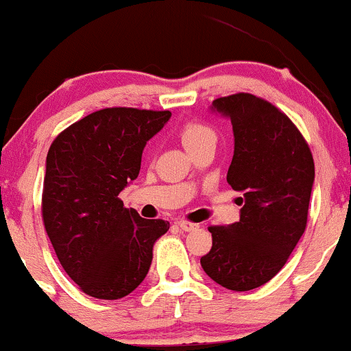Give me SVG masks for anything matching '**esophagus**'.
Wrapping results in <instances>:
<instances>
[{
    "label": "esophagus",
    "mask_w": 351,
    "mask_h": 351,
    "mask_svg": "<svg viewBox=\"0 0 351 351\" xmlns=\"http://www.w3.org/2000/svg\"><path fill=\"white\" fill-rule=\"evenodd\" d=\"M178 226L183 232H189V231H196V229L199 228V224L189 223V221H178Z\"/></svg>",
    "instance_id": "esophagus-1"
}]
</instances>
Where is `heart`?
<instances>
[{
  "label": "heart",
  "mask_w": 351,
  "mask_h": 351,
  "mask_svg": "<svg viewBox=\"0 0 351 351\" xmlns=\"http://www.w3.org/2000/svg\"><path fill=\"white\" fill-rule=\"evenodd\" d=\"M181 140L186 150L196 147V145L209 142V140H215L216 142V134L211 127L208 125L199 123V122H189L181 128Z\"/></svg>",
  "instance_id": "obj_1"
}]
</instances>
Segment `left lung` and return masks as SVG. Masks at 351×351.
I'll list each match as a JSON object with an SVG mask.
<instances>
[{"label":"left lung","mask_w":351,"mask_h":351,"mask_svg":"<svg viewBox=\"0 0 351 351\" xmlns=\"http://www.w3.org/2000/svg\"><path fill=\"white\" fill-rule=\"evenodd\" d=\"M209 110L231 120L228 183L241 193V217L209 228L213 247L201 267L229 291H252L284 267L304 234L315 167L304 136L272 104L234 94L216 99Z\"/></svg>","instance_id":"1"}]
</instances>
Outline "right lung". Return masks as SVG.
<instances>
[{
	"mask_svg": "<svg viewBox=\"0 0 351 351\" xmlns=\"http://www.w3.org/2000/svg\"><path fill=\"white\" fill-rule=\"evenodd\" d=\"M171 112L104 108L72 123L46 158L43 219L60 265L87 295L117 300L134 292L170 229L123 208L119 193L136 180L145 145Z\"/></svg>",
	"mask_w": 351,
	"mask_h": 351,
	"instance_id": "obj_1",
	"label": "right lung"
}]
</instances>
